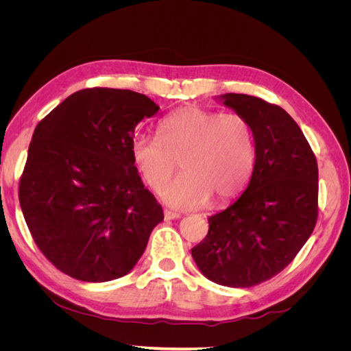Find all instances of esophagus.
I'll return each instance as SVG.
<instances>
[{"label":"esophagus","mask_w":351,"mask_h":351,"mask_svg":"<svg viewBox=\"0 0 351 351\" xmlns=\"http://www.w3.org/2000/svg\"><path fill=\"white\" fill-rule=\"evenodd\" d=\"M164 218H165L167 221H169V219H177V218H180V215L176 214V212H173V210L165 209V210H164Z\"/></svg>","instance_id":"34e87169"}]
</instances>
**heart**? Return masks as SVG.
Listing matches in <instances>:
<instances>
[{
    "label": "heart",
    "instance_id": "b5f03b06",
    "mask_svg": "<svg viewBox=\"0 0 351 351\" xmlns=\"http://www.w3.org/2000/svg\"><path fill=\"white\" fill-rule=\"evenodd\" d=\"M158 136L137 134L132 155L143 182L162 190L177 169H183L162 197L176 209L224 205L239 196L252 176L256 147L246 117L187 105L159 123Z\"/></svg>",
    "mask_w": 351,
    "mask_h": 351
}]
</instances>
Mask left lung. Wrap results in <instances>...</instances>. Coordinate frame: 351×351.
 <instances>
[{
    "mask_svg": "<svg viewBox=\"0 0 351 351\" xmlns=\"http://www.w3.org/2000/svg\"><path fill=\"white\" fill-rule=\"evenodd\" d=\"M249 120L256 159L246 190L209 217L192 249L210 281L244 289L272 278L311 237L317 218V164L303 132L278 105L243 93L219 97Z\"/></svg>",
    "mask_w": 351,
    "mask_h": 351,
    "instance_id": "obj_1",
    "label": "left lung"
}]
</instances>
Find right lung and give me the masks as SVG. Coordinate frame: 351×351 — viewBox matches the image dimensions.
<instances>
[{
	"label": "right lung",
	"instance_id": "right-lung-1",
	"mask_svg": "<svg viewBox=\"0 0 351 351\" xmlns=\"http://www.w3.org/2000/svg\"><path fill=\"white\" fill-rule=\"evenodd\" d=\"M158 110L146 95L92 88L70 95L36 125L20 208L39 250L71 278L124 277L164 219L132 155L136 125Z\"/></svg>",
	"mask_w": 351,
	"mask_h": 351
}]
</instances>
